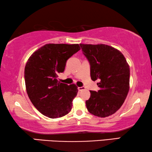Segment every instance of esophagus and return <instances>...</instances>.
I'll return each instance as SVG.
<instances>
[{
  "label": "esophagus",
  "mask_w": 152,
  "mask_h": 152,
  "mask_svg": "<svg viewBox=\"0 0 152 152\" xmlns=\"http://www.w3.org/2000/svg\"><path fill=\"white\" fill-rule=\"evenodd\" d=\"M78 89L79 91H84V90H85V87H84V86L78 87Z\"/></svg>",
  "instance_id": "34e87169"
}]
</instances>
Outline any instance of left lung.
<instances>
[{
	"mask_svg": "<svg viewBox=\"0 0 152 152\" xmlns=\"http://www.w3.org/2000/svg\"><path fill=\"white\" fill-rule=\"evenodd\" d=\"M91 64V76L99 80L98 92L91 91L86 101L88 112L106 117L114 114L124 102L129 90V66L119 50L105 44H80Z\"/></svg>",
	"mask_w": 152,
	"mask_h": 152,
	"instance_id": "obj_1",
	"label": "left lung"
}]
</instances>
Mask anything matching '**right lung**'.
<instances>
[{
  "label": "right lung",
  "mask_w": 152,
  "mask_h": 152,
  "mask_svg": "<svg viewBox=\"0 0 152 152\" xmlns=\"http://www.w3.org/2000/svg\"><path fill=\"white\" fill-rule=\"evenodd\" d=\"M80 50L78 44L49 43L36 50L25 67L27 93L32 104L45 116L61 117L70 111L78 87L58 81L66 61Z\"/></svg>",
  "instance_id": "obj_1"
}]
</instances>
